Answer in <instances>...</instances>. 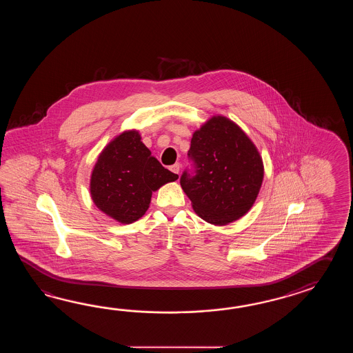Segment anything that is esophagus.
<instances>
[{"instance_id":"34e87169","label":"esophagus","mask_w":353,"mask_h":353,"mask_svg":"<svg viewBox=\"0 0 353 353\" xmlns=\"http://www.w3.org/2000/svg\"><path fill=\"white\" fill-rule=\"evenodd\" d=\"M170 170H172V172H173L174 174H178V175H179V173H180L179 164H174V165L170 166Z\"/></svg>"}]
</instances>
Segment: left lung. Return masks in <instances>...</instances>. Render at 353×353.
<instances>
[{"mask_svg": "<svg viewBox=\"0 0 353 353\" xmlns=\"http://www.w3.org/2000/svg\"><path fill=\"white\" fill-rule=\"evenodd\" d=\"M188 157L195 174L184 172L180 185L199 217L225 225L251 210L263 184V158L237 123L210 117L195 130Z\"/></svg>", "mask_w": 353, "mask_h": 353, "instance_id": "1", "label": "left lung"}]
</instances>
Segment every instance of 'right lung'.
I'll return each instance as SVG.
<instances>
[{
    "label": "right lung",
    "mask_w": 353,
    "mask_h": 353,
    "mask_svg": "<svg viewBox=\"0 0 353 353\" xmlns=\"http://www.w3.org/2000/svg\"><path fill=\"white\" fill-rule=\"evenodd\" d=\"M178 178L151 155L137 130H128L101 151L90 174V196L98 210L128 225L149 210L152 192Z\"/></svg>",
    "instance_id": "obj_1"
}]
</instances>
